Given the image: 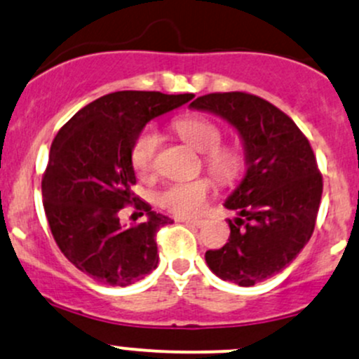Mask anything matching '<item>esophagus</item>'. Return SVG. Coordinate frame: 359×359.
Segmentation results:
<instances>
[{
  "instance_id": "1",
  "label": "esophagus",
  "mask_w": 359,
  "mask_h": 359,
  "mask_svg": "<svg viewBox=\"0 0 359 359\" xmlns=\"http://www.w3.org/2000/svg\"><path fill=\"white\" fill-rule=\"evenodd\" d=\"M180 222H186L187 225H192V227H198L201 229L205 225V220H196V218H182Z\"/></svg>"
}]
</instances>
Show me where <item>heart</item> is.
<instances>
[{
    "mask_svg": "<svg viewBox=\"0 0 359 359\" xmlns=\"http://www.w3.org/2000/svg\"><path fill=\"white\" fill-rule=\"evenodd\" d=\"M177 134L205 153L206 167L222 182H232L241 175L244 167L243 151L236 146H222V130L213 122L203 116H184L173 122ZM160 146V134L154 127H144L134 139L130 149L132 167L139 175L151 172ZM211 191L208 179H192L172 182L156 194V203L170 213L179 217H192L201 213Z\"/></svg>",
    "mask_w": 359,
    "mask_h": 359,
    "instance_id": "1",
    "label": "heart"
}]
</instances>
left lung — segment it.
<instances>
[{
    "instance_id": "1",
    "label": "left lung",
    "mask_w": 359,
    "mask_h": 359,
    "mask_svg": "<svg viewBox=\"0 0 359 359\" xmlns=\"http://www.w3.org/2000/svg\"><path fill=\"white\" fill-rule=\"evenodd\" d=\"M227 120L239 132L246 175L225 199L229 243L206 251L222 280L251 287L282 271L315 230L323 180L309 141L284 111L248 93H211L189 104Z\"/></svg>"
}]
</instances>
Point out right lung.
<instances>
[{
  "label": "right lung",
  "mask_w": 359,
  "mask_h": 359,
  "mask_svg": "<svg viewBox=\"0 0 359 359\" xmlns=\"http://www.w3.org/2000/svg\"><path fill=\"white\" fill-rule=\"evenodd\" d=\"M192 97L118 90L89 103L56 134L41 184L44 211L60 251L94 280L126 287L158 266L156 232L172 220L137 203L130 149L149 120ZM132 202L149 220L123 228L118 213Z\"/></svg>",
  "instance_id": "add662e5"
}]
</instances>
